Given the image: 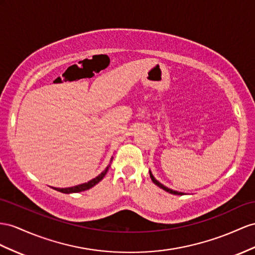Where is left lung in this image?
<instances>
[{
  "label": "left lung",
  "instance_id": "obj_1",
  "mask_svg": "<svg viewBox=\"0 0 255 255\" xmlns=\"http://www.w3.org/2000/svg\"><path fill=\"white\" fill-rule=\"evenodd\" d=\"M149 177H151V179H152V181H153V183H155L156 185H157L158 187H160V188H162V190L164 191H166V192H168V193H170V194H173V195H183L184 193H181V192H177V191H173V190H171V188H168L167 186H165V185H162L160 182H158L157 180H156L155 178H154V175L152 174V172L149 171Z\"/></svg>",
  "mask_w": 255,
  "mask_h": 255
}]
</instances>
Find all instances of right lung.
Segmentation results:
<instances>
[{"label": "right lung", "instance_id": "right-lung-1", "mask_svg": "<svg viewBox=\"0 0 255 255\" xmlns=\"http://www.w3.org/2000/svg\"><path fill=\"white\" fill-rule=\"evenodd\" d=\"M113 160V157L111 158V161ZM109 167L110 165L104 169V170L98 175V177H96L95 179L90 180L89 182H87V183H84V184H80V185H76V186H72V187H65V188H58V187H53L54 190L58 191V192H61V193H64V194H71V193H78V192H83V191H87L89 190V188H91L93 186H95L96 184L99 183V182L104 178V175L107 174V172L109 171Z\"/></svg>", "mask_w": 255, "mask_h": 255}]
</instances>
